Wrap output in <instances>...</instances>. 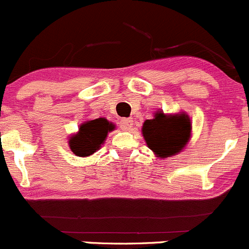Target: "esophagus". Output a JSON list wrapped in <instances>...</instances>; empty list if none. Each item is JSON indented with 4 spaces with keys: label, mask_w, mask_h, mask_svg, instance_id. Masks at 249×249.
Masks as SVG:
<instances>
[{
    "label": "esophagus",
    "mask_w": 249,
    "mask_h": 249,
    "mask_svg": "<svg viewBox=\"0 0 249 249\" xmlns=\"http://www.w3.org/2000/svg\"><path fill=\"white\" fill-rule=\"evenodd\" d=\"M120 125H121V128L124 130L130 129L133 125V120L132 119H122L121 121H120Z\"/></svg>",
    "instance_id": "obj_1"
}]
</instances>
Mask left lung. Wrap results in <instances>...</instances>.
Instances as JSON below:
<instances>
[{
  "mask_svg": "<svg viewBox=\"0 0 249 249\" xmlns=\"http://www.w3.org/2000/svg\"><path fill=\"white\" fill-rule=\"evenodd\" d=\"M191 129L186 112L168 115L157 110L154 119L142 124V133L147 147L156 157L166 159L183 151L191 138Z\"/></svg>",
  "mask_w": 249,
  "mask_h": 249,
  "instance_id": "left-lung-1",
  "label": "left lung"
}]
</instances>
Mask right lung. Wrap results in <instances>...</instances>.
Masks as SVG:
<instances>
[{"label":"right lung","mask_w":249,"mask_h":249,"mask_svg":"<svg viewBox=\"0 0 249 249\" xmlns=\"http://www.w3.org/2000/svg\"><path fill=\"white\" fill-rule=\"evenodd\" d=\"M115 125L107 119H95L83 122L78 132L69 138V146L71 151L78 157H88L102 147Z\"/></svg>","instance_id":"add662e5"}]
</instances>
